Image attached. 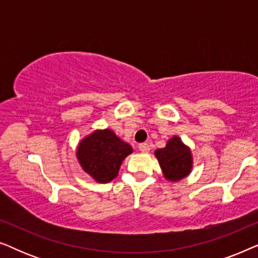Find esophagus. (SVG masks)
<instances>
[{
    "label": "esophagus",
    "instance_id": "1",
    "mask_svg": "<svg viewBox=\"0 0 258 258\" xmlns=\"http://www.w3.org/2000/svg\"><path fill=\"white\" fill-rule=\"evenodd\" d=\"M139 149L142 151V153H148V151L150 150L149 144H148V143H141V144H139Z\"/></svg>",
    "mask_w": 258,
    "mask_h": 258
}]
</instances>
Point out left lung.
I'll return each mask as SVG.
<instances>
[{
    "label": "left lung",
    "instance_id": "left-lung-1",
    "mask_svg": "<svg viewBox=\"0 0 258 258\" xmlns=\"http://www.w3.org/2000/svg\"><path fill=\"white\" fill-rule=\"evenodd\" d=\"M164 177L176 182L186 177L192 169L191 151L178 136H174L167 146L155 151Z\"/></svg>",
    "mask_w": 258,
    "mask_h": 258
}]
</instances>
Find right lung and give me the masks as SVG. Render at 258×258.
<instances>
[{
	"label": "right lung",
	"instance_id": "obj_1",
	"mask_svg": "<svg viewBox=\"0 0 258 258\" xmlns=\"http://www.w3.org/2000/svg\"><path fill=\"white\" fill-rule=\"evenodd\" d=\"M133 148L110 129L95 130L77 148V160L87 174L98 183H108L118 174L122 162Z\"/></svg>",
	"mask_w": 258,
	"mask_h": 258
}]
</instances>
